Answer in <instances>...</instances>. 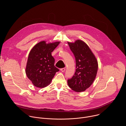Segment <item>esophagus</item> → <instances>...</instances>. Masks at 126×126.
Wrapping results in <instances>:
<instances>
[{
	"mask_svg": "<svg viewBox=\"0 0 126 126\" xmlns=\"http://www.w3.org/2000/svg\"><path fill=\"white\" fill-rule=\"evenodd\" d=\"M60 71H62V72H64V71H65V68H61V69H60Z\"/></svg>",
	"mask_w": 126,
	"mask_h": 126,
	"instance_id": "obj_1",
	"label": "esophagus"
}]
</instances>
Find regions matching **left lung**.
Instances as JSON below:
<instances>
[{"instance_id": "obj_1", "label": "left lung", "mask_w": 126, "mask_h": 126, "mask_svg": "<svg viewBox=\"0 0 126 126\" xmlns=\"http://www.w3.org/2000/svg\"><path fill=\"white\" fill-rule=\"evenodd\" d=\"M76 60V71L72 78L67 80L69 87L75 92L85 91L95 79L98 68V61L86 43L77 40L68 42Z\"/></svg>"}]
</instances>
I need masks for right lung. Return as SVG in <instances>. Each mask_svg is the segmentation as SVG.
Returning a JSON list of instances; mask_svg holds the SVG:
<instances>
[{
  "label": "right lung",
  "mask_w": 126,
  "mask_h": 126,
  "mask_svg": "<svg viewBox=\"0 0 126 126\" xmlns=\"http://www.w3.org/2000/svg\"><path fill=\"white\" fill-rule=\"evenodd\" d=\"M60 42L46 43L45 41L36 44L31 50L25 73L34 86L44 88L49 85L59 70L54 66L55 59L51 52Z\"/></svg>",
  "instance_id": "add662e5"
}]
</instances>
